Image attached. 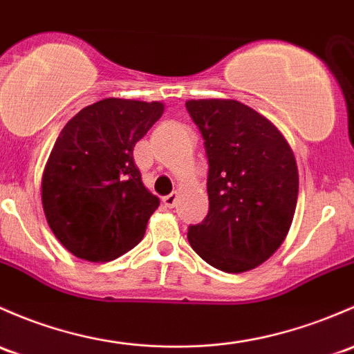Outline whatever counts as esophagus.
<instances>
[{"instance_id":"1","label":"esophagus","mask_w":354,"mask_h":354,"mask_svg":"<svg viewBox=\"0 0 354 354\" xmlns=\"http://www.w3.org/2000/svg\"><path fill=\"white\" fill-rule=\"evenodd\" d=\"M176 200H178V193L173 192V193H169V195H166L165 198H162V202H165L166 207L173 208L174 205H176Z\"/></svg>"}]
</instances>
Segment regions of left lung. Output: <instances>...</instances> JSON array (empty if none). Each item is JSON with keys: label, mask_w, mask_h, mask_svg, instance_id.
<instances>
[{"label": "left lung", "mask_w": 354, "mask_h": 354, "mask_svg": "<svg viewBox=\"0 0 354 354\" xmlns=\"http://www.w3.org/2000/svg\"><path fill=\"white\" fill-rule=\"evenodd\" d=\"M208 159V214L188 227L193 251L227 273L265 263L285 241L299 171L285 137L236 100H189Z\"/></svg>", "instance_id": "obj_1"}]
</instances>
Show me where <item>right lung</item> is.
Wrapping results in <instances>:
<instances>
[{"instance_id": "1", "label": "right lung", "mask_w": 354, "mask_h": 354, "mask_svg": "<svg viewBox=\"0 0 354 354\" xmlns=\"http://www.w3.org/2000/svg\"><path fill=\"white\" fill-rule=\"evenodd\" d=\"M159 102L106 98L73 117L42 176L54 236L74 256L110 261L142 241L159 198L140 180L133 147L161 118Z\"/></svg>"}]
</instances>
